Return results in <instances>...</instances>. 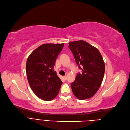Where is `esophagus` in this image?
<instances>
[{
    "label": "esophagus",
    "instance_id": "obj_1",
    "mask_svg": "<svg viewBox=\"0 0 130 130\" xmlns=\"http://www.w3.org/2000/svg\"><path fill=\"white\" fill-rule=\"evenodd\" d=\"M63 78H64V79L65 80H66L67 79V76H64V77H63Z\"/></svg>",
    "mask_w": 130,
    "mask_h": 130
}]
</instances>
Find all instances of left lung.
Returning <instances> with one entry per match:
<instances>
[{
  "instance_id": "1",
  "label": "left lung",
  "mask_w": 130,
  "mask_h": 130,
  "mask_svg": "<svg viewBox=\"0 0 130 130\" xmlns=\"http://www.w3.org/2000/svg\"><path fill=\"white\" fill-rule=\"evenodd\" d=\"M68 47L82 71L71 83L73 94L79 100L90 98L96 93L103 79L105 64L102 55L97 48L82 40L69 43Z\"/></svg>"
}]
</instances>
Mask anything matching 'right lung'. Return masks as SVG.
Returning <instances> with one entry per match:
<instances>
[{
  "instance_id": "add662e5",
  "label": "right lung",
  "mask_w": 130,
  "mask_h": 130,
  "mask_svg": "<svg viewBox=\"0 0 130 130\" xmlns=\"http://www.w3.org/2000/svg\"><path fill=\"white\" fill-rule=\"evenodd\" d=\"M64 45V43L43 44L28 58L26 69L29 85L43 100L51 101L56 97L62 84L54 67Z\"/></svg>"
}]
</instances>
